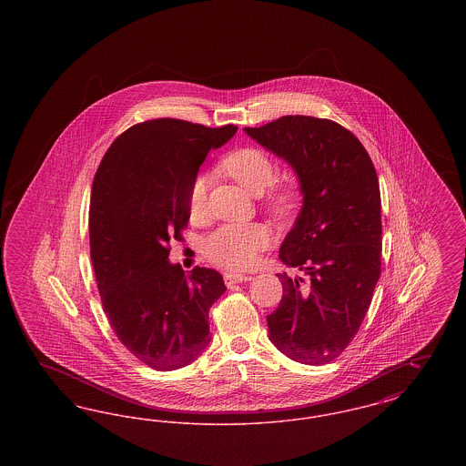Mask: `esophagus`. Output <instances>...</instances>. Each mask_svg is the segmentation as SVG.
<instances>
[{"label": "esophagus", "instance_id": "esophagus-1", "mask_svg": "<svg viewBox=\"0 0 466 466\" xmlns=\"http://www.w3.org/2000/svg\"><path fill=\"white\" fill-rule=\"evenodd\" d=\"M249 279H251V276L238 274V272H225V276H223V281H225L227 287H232V285H236V283H246V281H249Z\"/></svg>", "mask_w": 466, "mask_h": 466}]
</instances>
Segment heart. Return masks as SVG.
Here are the masks:
<instances>
[{"mask_svg": "<svg viewBox=\"0 0 466 466\" xmlns=\"http://www.w3.org/2000/svg\"><path fill=\"white\" fill-rule=\"evenodd\" d=\"M223 171L234 177L251 194H262L272 183L276 166L264 150L246 147L223 157ZM300 198L295 185H278L270 188L262 202L268 211L285 217L293 211ZM208 202V177H196L188 190V213L192 218H200L206 213ZM270 243V234L262 223H228L211 232L202 244L204 255L217 266L239 270L253 266Z\"/></svg>", "mask_w": 466, "mask_h": 466, "instance_id": "heart-1", "label": "heart"}]
</instances>
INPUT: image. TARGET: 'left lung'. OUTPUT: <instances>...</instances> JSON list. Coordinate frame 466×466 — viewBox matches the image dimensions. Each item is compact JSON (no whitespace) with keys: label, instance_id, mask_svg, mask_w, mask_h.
I'll list each match as a JSON object with an SVG mask.
<instances>
[{"label":"left lung","instance_id":"obj_1","mask_svg":"<svg viewBox=\"0 0 466 466\" xmlns=\"http://www.w3.org/2000/svg\"><path fill=\"white\" fill-rule=\"evenodd\" d=\"M248 136L283 157L304 194L279 258L308 274L283 285L267 316L274 346L295 361L325 365L350 346L380 276V192L376 167L355 134L329 118L287 115Z\"/></svg>","mask_w":466,"mask_h":466}]
</instances>
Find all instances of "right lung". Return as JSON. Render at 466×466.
<instances>
[{"instance_id":"obj_1","label":"right lung","mask_w":466,"mask_h":466,"mask_svg":"<svg viewBox=\"0 0 466 466\" xmlns=\"http://www.w3.org/2000/svg\"><path fill=\"white\" fill-rule=\"evenodd\" d=\"M236 131L179 118L139 122L111 143L94 177L90 258L103 309L118 340L160 372L188 365L211 340L222 274L196 267L185 276L167 258L190 218L200 164Z\"/></svg>"}]
</instances>
